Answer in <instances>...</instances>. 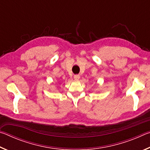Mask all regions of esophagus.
Here are the masks:
<instances>
[{"label":"esophagus","instance_id":"obj_1","mask_svg":"<svg viewBox=\"0 0 150 150\" xmlns=\"http://www.w3.org/2000/svg\"><path fill=\"white\" fill-rule=\"evenodd\" d=\"M74 79L75 80H79L80 79V75H74Z\"/></svg>","mask_w":150,"mask_h":150}]
</instances>
